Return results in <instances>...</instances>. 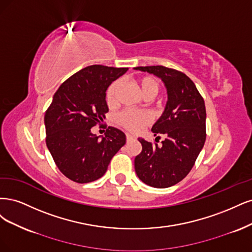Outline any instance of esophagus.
I'll list each match as a JSON object with an SVG mask.
<instances>
[{
    "mask_svg": "<svg viewBox=\"0 0 252 252\" xmlns=\"http://www.w3.org/2000/svg\"><path fill=\"white\" fill-rule=\"evenodd\" d=\"M126 141H129V140L134 139V136H133V135H131V134H126Z\"/></svg>",
    "mask_w": 252,
    "mask_h": 252,
    "instance_id": "34e87169",
    "label": "esophagus"
}]
</instances>
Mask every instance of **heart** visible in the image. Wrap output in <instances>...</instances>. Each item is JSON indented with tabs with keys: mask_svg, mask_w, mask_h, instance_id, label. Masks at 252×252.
Wrapping results in <instances>:
<instances>
[{
	"mask_svg": "<svg viewBox=\"0 0 252 252\" xmlns=\"http://www.w3.org/2000/svg\"><path fill=\"white\" fill-rule=\"evenodd\" d=\"M137 86L139 87L141 93L145 98H152L159 91V85L157 80L152 76H142L137 79ZM123 86V80L116 79L113 82L105 93V100L109 107L114 108L119 102V93ZM150 117L145 112L134 111L126 109L121 111L116 116V123L127 131L135 132L148 125Z\"/></svg>",
	"mask_w": 252,
	"mask_h": 252,
	"instance_id": "heart-1",
	"label": "heart"
}]
</instances>
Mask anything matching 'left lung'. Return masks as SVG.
Returning a JSON list of instances; mask_svg holds the SVG:
<instances>
[{"mask_svg":"<svg viewBox=\"0 0 252 252\" xmlns=\"http://www.w3.org/2000/svg\"><path fill=\"white\" fill-rule=\"evenodd\" d=\"M153 73L166 87L168 100L162 116L153 126L156 141L165 135L161 144L138 140L142 151L135 158L139 179L156 189H165L183 180L196 162L206 139V110L196 85L184 73L163 66L136 67Z\"/></svg>","mask_w":252,"mask_h":252,"instance_id":"8db88e82","label":"left lung"}]
</instances>
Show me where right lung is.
Listing matches in <instances>:
<instances>
[{"label":"right lung","instance_id":"add662e5","mask_svg":"<svg viewBox=\"0 0 252 252\" xmlns=\"http://www.w3.org/2000/svg\"><path fill=\"white\" fill-rule=\"evenodd\" d=\"M128 68L88 66L61 85L45 114L46 144L56 166L76 183L101 178L113 156L126 144V135L109 126L104 136L91 133L108 113L105 91Z\"/></svg>","mask_w":252,"mask_h":252}]
</instances>
